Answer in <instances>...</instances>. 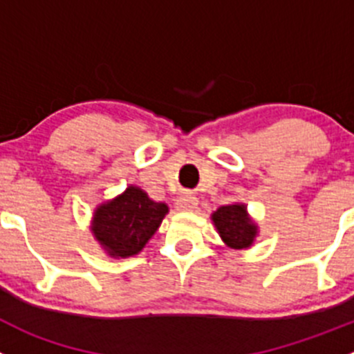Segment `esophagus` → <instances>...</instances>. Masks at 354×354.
Wrapping results in <instances>:
<instances>
[{"instance_id": "obj_1", "label": "esophagus", "mask_w": 354, "mask_h": 354, "mask_svg": "<svg viewBox=\"0 0 354 354\" xmlns=\"http://www.w3.org/2000/svg\"><path fill=\"white\" fill-rule=\"evenodd\" d=\"M198 201L195 195L192 194H183L181 197H178L176 201V209L178 211H194L197 207Z\"/></svg>"}]
</instances>
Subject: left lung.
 Segmentation results:
<instances>
[{
    "label": "left lung",
    "instance_id": "8db88e82",
    "mask_svg": "<svg viewBox=\"0 0 354 354\" xmlns=\"http://www.w3.org/2000/svg\"><path fill=\"white\" fill-rule=\"evenodd\" d=\"M211 221L223 243L233 250L249 249L259 235V226L250 218L243 202L221 205L211 214Z\"/></svg>",
    "mask_w": 354,
    "mask_h": 354
}]
</instances>
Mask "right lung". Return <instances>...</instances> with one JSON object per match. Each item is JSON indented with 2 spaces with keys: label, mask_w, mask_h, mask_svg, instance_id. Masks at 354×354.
<instances>
[{
  "label": "right lung",
  "mask_w": 354,
  "mask_h": 354,
  "mask_svg": "<svg viewBox=\"0 0 354 354\" xmlns=\"http://www.w3.org/2000/svg\"><path fill=\"white\" fill-rule=\"evenodd\" d=\"M169 212L145 190L129 185L122 194L98 204L91 218V235L109 257H131L142 252Z\"/></svg>",
  "instance_id": "add662e5"
}]
</instances>
